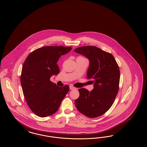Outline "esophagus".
Returning <instances> with one entry per match:
<instances>
[{
	"label": "esophagus",
	"mask_w": 147,
	"mask_h": 147,
	"mask_svg": "<svg viewBox=\"0 0 147 147\" xmlns=\"http://www.w3.org/2000/svg\"><path fill=\"white\" fill-rule=\"evenodd\" d=\"M76 88L72 86H69V89H70V90H73V89H75Z\"/></svg>",
	"instance_id": "obj_1"
}]
</instances>
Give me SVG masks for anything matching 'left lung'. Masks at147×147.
Wrapping results in <instances>:
<instances>
[{
    "label": "left lung",
    "instance_id": "1",
    "mask_svg": "<svg viewBox=\"0 0 147 147\" xmlns=\"http://www.w3.org/2000/svg\"><path fill=\"white\" fill-rule=\"evenodd\" d=\"M74 52L89 59L87 78L94 84L90 92L79 89L80 96L75 101L76 107L84 115L97 117L108 111L114 101L119 88V67L111 54L97 47L82 46Z\"/></svg>",
    "mask_w": 147,
    "mask_h": 147
}]
</instances>
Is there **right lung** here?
<instances>
[{"mask_svg": "<svg viewBox=\"0 0 147 147\" xmlns=\"http://www.w3.org/2000/svg\"><path fill=\"white\" fill-rule=\"evenodd\" d=\"M71 47L44 46L34 50L22 65L20 82L27 103L36 115L45 117L57 111L69 90L68 85L58 87L50 81L60 72L59 59Z\"/></svg>", "mask_w": 147, "mask_h": 147, "instance_id": "right-lung-1", "label": "right lung"}]
</instances>
